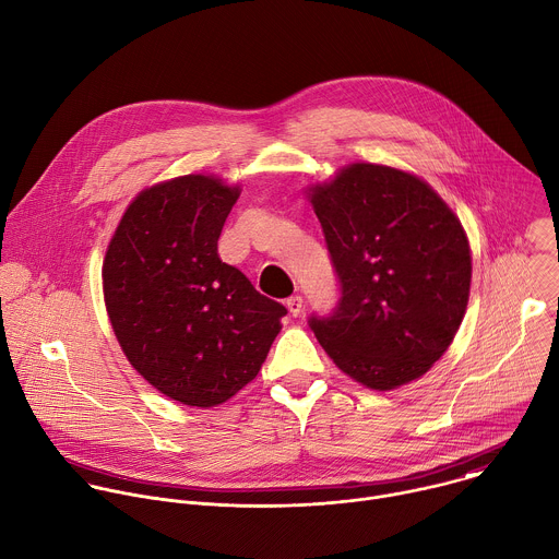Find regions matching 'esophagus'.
I'll return each mask as SVG.
<instances>
[{
    "instance_id": "obj_1",
    "label": "esophagus",
    "mask_w": 559,
    "mask_h": 559,
    "mask_svg": "<svg viewBox=\"0 0 559 559\" xmlns=\"http://www.w3.org/2000/svg\"><path fill=\"white\" fill-rule=\"evenodd\" d=\"M287 309H289V313L292 316H300V311H302V298L300 296H292V298H287Z\"/></svg>"
}]
</instances>
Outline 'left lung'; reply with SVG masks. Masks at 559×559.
Segmentation results:
<instances>
[{"instance_id": "left-lung-1", "label": "left lung", "mask_w": 559, "mask_h": 559, "mask_svg": "<svg viewBox=\"0 0 559 559\" xmlns=\"http://www.w3.org/2000/svg\"><path fill=\"white\" fill-rule=\"evenodd\" d=\"M340 281L309 326L335 366L373 391L428 373L467 309L472 254L452 209L421 177L355 162L307 193Z\"/></svg>"}]
</instances>
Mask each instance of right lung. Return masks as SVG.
Listing matches in <instances>:
<instances>
[{
    "mask_svg": "<svg viewBox=\"0 0 559 559\" xmlns=\"http://www.w3.org/2000/svg\"><path fill=\"white\" fill-rule=\"evenodd\" d=\"M239 186L181 175L144 189L105 254L114 333L162 395L198 408L228 402L257 378L287 309L219 259Z\"/></svg>",
    "mask_w": 559,
    "mask_h": 559,
    "instance_id": "right-lung-1",
    "label": "right lung"
}]
</instances>
